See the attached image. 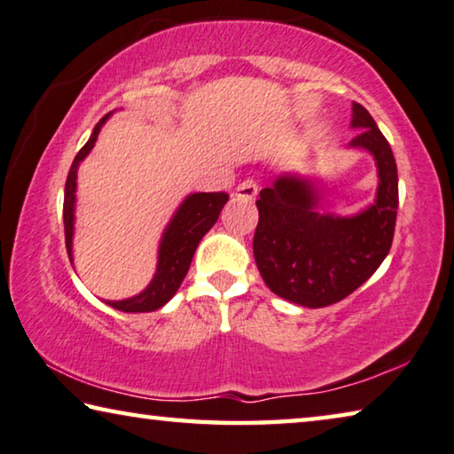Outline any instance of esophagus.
Returning <instances> with one entry per match:
<instances>
[{
    "label": "esophagus",
    "instance_id": "1",
    "mask_svg": "<svg viewBox=\"0 0 454 454\" xmlns=\"http://www.w3.org/2000/svg\"><path fill=\"white\" fill-rule=\"evenodd\" d=\"M257 191H259V187H257V183L254 181V178H245L243 183H239V187H237L235 195L239 197V199L251 200V199L257 195Z\"/></svg>",
    "mask_w": 454,
    "mask_h": 454
}]
</instances>
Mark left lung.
I'll list each match as a JSON object with an SVG mask.
<instances>
[{"label":"left lung","mask_w":454,"mask_h":454,"mask_svg":"<svg viewBox=\"0 0 454 454\" xmlns=\"http://www.w3.org/2000/svg\"><path fill=\"white\" fill-rule=\"evenodd\" d=\"M352 148L372 154L376 200L352 217L319 211L309 178L281 175L262 189L254 237L257 270L273 294L303 308H325L358 289L386 259L395 237L398 170L388 140L362 104H352Z\"/></svg>","instance_id":"left-lung-1"}]
</instances>
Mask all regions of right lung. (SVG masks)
<instances>
[{
    "label": "right lung",
    "instance_id": "obj_1",
    "mask_svg": "<svg viewBox=\"0 0 454 454\" xmlns=\"http://www.w3.org/2000/svg\"><path fill=\"white\" fill-rule=\"evenodd\" d=\"M106 114L94 126L88 143L80 148V153L74 159L68 178H66L64 189V233H66V249H68L70 262L72 257V239H74V207H76V173L78 165L88 157V153L94 148L98 132L108 121ZM229 200L227 192H192L183 200L173 219L162 233L159 245V262L157 273L138 295L129 297L121 301H106L110 308L126 311V314H138V311H154L165 306V303L176 294L181 287L184 276H187L192 255L199 241L205 233L217 223L219 213Z\"/></svg>",
    "mask_w": 454,
    "mask_h": 454
}]
</instances>
